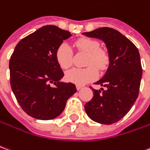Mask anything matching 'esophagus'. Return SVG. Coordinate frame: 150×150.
Instances as JSON below:
<instances>
[{"label": "esophagus", "instance_id": "34e87169", "mask_svg": "<svg viewBox=\"0 0 150 150\" xmlns=\"http://www.w3.org/2000/svg\"><path fill=\"white\" fill-rule=\"evenodd\" d=\"M83 87H84V86L83 85H76V89L77 90H80L81 89V88H83Z\"/></svg>", "mask_w": 150, "mask_h": 150}]
</instances>
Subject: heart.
I'll return each instance as SVG.
<instances>
[{
	"label": "heart",
	"instance_id": "b5f03b06",
	"mask_svg": "<svg viewBox=\"0 0 150 150\" xmlns=\"http://www.w3.org/2000/svg\"><path fill=\"white\" fill-rule=\"evenodd\" d=\"M75 49L79 52L87 53L83 69L74 68L66 73L67 81L75 84H84L91 82L97 77V71L106 70L110 65V56L106 50L100 48V43L94 39L79 38L74 43ZM55 59L62 69H68L72 64L73 52L66 43H62L55 52Z\"/></svg>",
	"mask_w": 150,
	"mask_h": 150
}]
</instances>
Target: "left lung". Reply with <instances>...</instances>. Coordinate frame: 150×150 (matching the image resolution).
Listing matches in <instances>:
<instances>
[{"mask_svg": "<svg viewBox=\"0 0 150 150\" xmlns=\"http://www.w3.org/2000/svg\"><path fill=\"white\" fill-rule=\"evenodd\" d=\"M83 34L102 40L110 56L105 75L95 83L106 89L91 87L93 97L84 109L93 121L111 124L127 115L138 97L142 76L140 53L133 43L113 28H100Z\"/></svg>", "mask_w": 150, "mask_h": 150, "instance_id": "left-lung-1", "label": "left lung"}]
</instances>
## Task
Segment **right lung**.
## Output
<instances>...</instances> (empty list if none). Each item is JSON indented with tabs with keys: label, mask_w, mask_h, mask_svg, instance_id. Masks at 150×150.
I'll return each instance as SVG.
<instances>
[{
	"label": "right lung",
	"mask_w": 150,
	"mask_h": 150,
	"mask_svg": "<svg viewBox=\"0 0 150 150\" xmlns=\"http://www.w3.org/2000/svg\"><path fill=\"white\" fill-rule=\"evenodd\" d=\"M71 35L56 26H44L22 39L10 57L11 88L22 109L35 119L57 117L77 91L72 83L59 82L64 73L55 59L58 45Z\"/></svg>",
	"instance_id": "add662e5"
}]
</instances>
